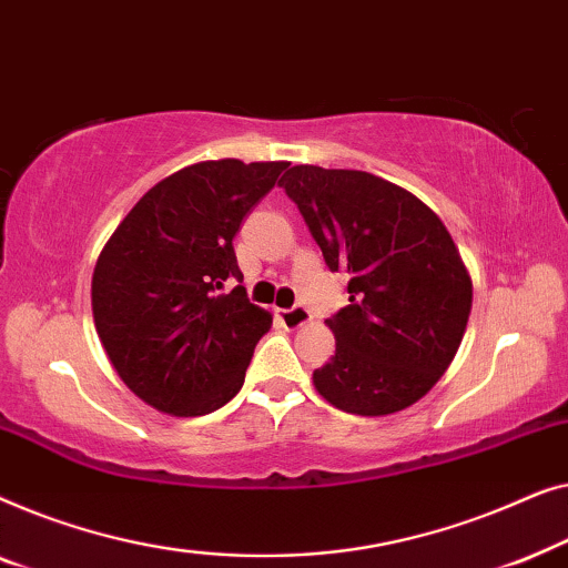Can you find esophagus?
<instances>
[{
  "mask_svg": "<svg viewBox=\"0 0 568 568\" xmlns=\"http://www.w3.org/2000/svg\"><path fill=\"white\" fill-rule=\"evenodd\" d=\"M281 314H283V322L287 329H301V326H306L311 322V311L306 306H301V303L293 308L281 311Z\"/></svg>",
  "mask_w": 568,
  "mask_h": 568,
  "instance_id": "obj_1",
  "label": "esophagus"
}]
</instances>
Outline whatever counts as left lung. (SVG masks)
I'll use <instances>...</instances> for the list:
<instances>
[{
	"mask_svg": "<svg viewBox=\"0 0 568 568\" xmlns=\"http://www.w3.org/2000/svg\"><path fill=\"white\" fill-rule=\"evenodd\" d=\"M349 303L314 386L332 406L383 417L419 402L458 353L474 285L458 246L409 190L357 170L291 166L281 180Z\"/></svg>",
	"mask_w": 568,
	"mask_h": 568,
	"instance_id": "obj_1",
	"label": "left lung"
}]
</instances>
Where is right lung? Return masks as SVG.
<instances>
[{
    "label": "right lung",
    "instance_id": "right-lung-1",
    "mask_svg": "<svg viewBox=\"0 0 568 568\" xmlns=\"http://www.w3.org/2000/svg\"><path fill=\"white\" fill-rule=\"evenodd\" d=\"M287 162L190 164L131 207L92 275L100 342L123 383L174 417L221 409L242 388L270 311L246 298L234 236Z\"/></svg>",
    "mask_w": 568,
    "mask_h": 568
}]
</instances>
